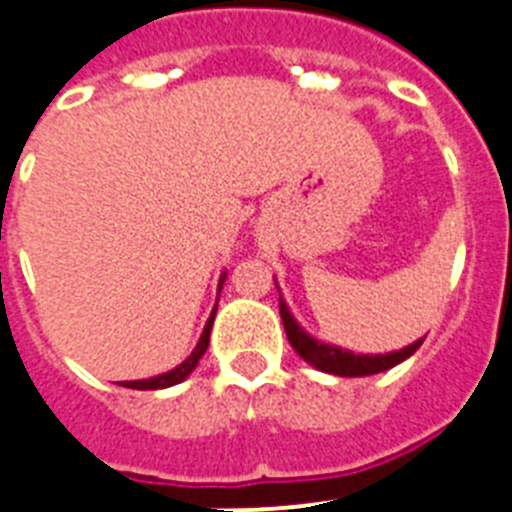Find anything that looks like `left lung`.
Listing matches in <instances>:
<instances>
[{"mask_svg":"<svg viewBox=\"0 0 512 512\" xmlns=\"http://www.w3.org/2000/svg\"><path fill=\"white\" fill-rule=\"evenodd\" d=\"M279 315H282L287 338L297 354H300L307 364L320 369V372L338 374V377H369V374L387 372V369L397 366L400 361L408 359V356H413L420 348V343H423V338H420V341L410 343V346L400 348V351H392V354H354V351H343V348L330 346V343L315 341L312 336H307L305 330L300 328V323L292 318V312H289L287 302H284L282 297H279Z\"/></svg>","mask_w":512,"mask_h":512,"instance_id":"obj_1","label":"left lung"}]
</instances>
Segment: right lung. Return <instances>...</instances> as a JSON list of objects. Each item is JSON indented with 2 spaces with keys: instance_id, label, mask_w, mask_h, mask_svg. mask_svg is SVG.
<instances>
[{
  "instance_id": "obj_1",
  "label": "right lung",
  "mask_w": 512,
  "mask_h": 512,
  "mask_svg": "<svg viewBox=\"0 0 512 512\" xmlns=\"http://www.w3.org/2000/svg\"><path fill=\"white\" fill-rule=\"evenodd\" d=\"M223 282H225V274L223 279H220V287H223ZM215 312H217V305L215 310H212L210 320H207L205 330H202L200 343H197V348L189 354V359H184L182 364L176 366V369H171V372L158 374V377H151V379H138V382H122V387H133V390H164V387H171V384L184 382V379L194 372V366L200 364L202 354H205L207 346H210V330H212V320H215Z\"/></svg>"
}]
</instances>
